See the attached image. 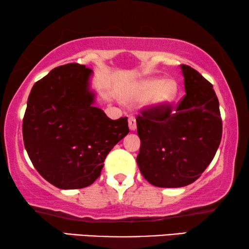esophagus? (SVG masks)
<instances>
[{"label": "esophagus", "instance_id": "esophagus-1", "mask_svg": "<svg viewBox=\"0 0 249 249\" xmlns=\"http://www.w3.org/2000/svg\"><path fill=\"white\" fill-rule=\"evenodd\" d=\"M129 129H130V131H135L136 128H137V124H136V118L135 117H131L129 118Z\"/></svg>", "mask_w": 249, "mask_h": 249}]
</instances>
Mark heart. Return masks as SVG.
Masks as SVG:
<instances>
[{"mask_svg": "<svg viewBox=\"0 0 249 249\" xmlns=\"http://www.w3.org/2000/svg\"><path fill=\"white\" fill-rule=\"evenodd\" d=\"M178 85L173 79L159 77L147 78L136 84L130 91V100L144 101L149 97V104L155 108H164L176 100Z\"/></svg>", "mask_w": 249, "mask_h": 249, "instance_id": "b5f03b06", "label": "heart"}]
</instances>
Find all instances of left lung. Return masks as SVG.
I'll return each mask as SVG.
<instances>
[{
	"label": "left lung",
	"instance_id": "1",
	"mask_svg": "<svg viewBox=\"0 0 249 249\" xmlns=\"http://www.w3.org/2000/svg\"><path fill=\"white\" fill-rule=\"evenodd\" d=\"M186 95L175 113L151 108L137 117V164L149 183L162 188L190 185L212 162L222 137L219 100L212 84L181 64Z\"/></svg>",
	"mask_w": 249,
	"mask_h": 249
}]
</instances>
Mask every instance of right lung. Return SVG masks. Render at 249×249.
Returning <instances> with one entry per match:
<instances>
[{"label":"right lung","mask_w":249,"mask_h":249,"mask_svg":"<svg viewBox=\"0 0 249 249\" xmlns=\"http://www.w3.org/2000/svg\"><path fill=\"white\" fill-rule=\"evenodd\" d=\"M93 70L69 63L32 88L22 124L25 148L44 179L60 189L89 186L104 160L129 132L128 118L111 120L95 107Z\"/></svg>","instance_id":"obj_1"}]
</instances>
